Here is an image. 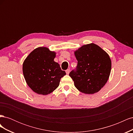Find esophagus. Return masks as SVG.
<instances>
[{
	"label": "esophagus",
	"mask_w": 133,
	"mask_h": 133,
	"mask_svg": "<svg viewBox=\"0 0 133 133\" xmlns=\"http://www.w3.org/2000/svg\"><path fill=\"white\" fill-rule=\"evenodd\" d=\"M70 70L69 69H67V70H66V74H69V73H70Z\"/></svg>",
	"instance_id": "obj_1"
}]
</instances>
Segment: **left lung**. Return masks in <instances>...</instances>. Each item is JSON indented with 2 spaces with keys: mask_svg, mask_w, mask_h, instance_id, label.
<instances>
[{
  "mask_svg": "<svg viewBox=\"0 0 133 133\" xmlns=\"http://www.w3.org/2000/svg\"><path fill=\"white\" fill-rule=\"evenodd\" d=\"M77 66L69 73L80 92L92 94L105 85L110 74L111 62L109 55L94 43L83 45L74 51Z\"/></svg>",
  "mask_w": 133,
  "mask_h": 133,
  "instance_id": "8db88e82",
  "label": "left lung"
}]
</instances>
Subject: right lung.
Returning <instances> with one entry per match:
<instances>
[{
    "instance_id": "obj_1",
    "label": "right lung",
    "mask_w": 133,
    "mask_h": 133,
    "mask_svg": "<svg viewBox=\"0 0 133 133\" xmlns=\"http://www.w3.org/2000/svg\"><path fill=\"white\" fill-rule=\"evenodd\" d=\"M56 53L46 47L36 48L28 56L23 64L25 81L36 93L47 95L59 85L60 79L66 75L59 64L54 61Z\"/></svg>"
}]
</instances>
